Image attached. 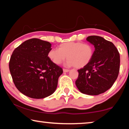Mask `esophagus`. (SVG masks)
<instances>
[{
	"instance_id": "esophagus-1",
	"label": "esophagus",
	"mask_w": 129,
	"mask_h": 129,
	"mask_svg": "<svg viewBox=\"0 0 129 129\" xmlns=\"http://www.w3.org/2000/svg\"><path fill=\"white\" fill-rule=\"evenodd\" d=\"M70 71V70H66V69H63V72H68Z\"/></svg>"
}]
</instances>
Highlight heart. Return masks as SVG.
Segmentation results:
<instances>
[{"label":"heart","instance_id":"obj_1","mask_svg":"<svg viewBox=\"0 0 129 129\" xmlns=\"http://www.w3.org/2000/svg\"><path fill=\"white\" fill-rule=\"evenodd\" d=\"M94 48L89 43L69 42L61 43L58 49H52L48 52V57L54 64L59 65L68 58L66 65L81 68L89 64L93 58Z\"/></svg>","mask_w":129,"mask_h":129}]
</instances>
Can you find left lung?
Here are the masks:
<instances>
[{"instance_id":"8db88e82","label":"left lung","mask_w":129,"mask_h":129,"mask_svg":"<svg viewBox=\"0 0 129 129\" xmlns=\"http://www.w3.org/2000/svg\"><path fill=\"white\" fill-rule=\"evenodd\" d=\"M86 40L95 47L93 58L89 64L79 70L75 81L81 93L97 95L112 87L118 76L120 55L111 42L99 36H90Z\"/></svg>"}]
</instances>
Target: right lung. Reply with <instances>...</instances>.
Returning a JSON list of instances; mask_svg holds the SVG:
<instances>
[{"label":"right lung","instance_id":"obj_1","mask_svg":"<svg viewBox=\"0 0 129 129\" xmlns=\"http://www.w3.org/2000/svg\"><path fill=\"white\" fill-rule=\"evenodd\" d=\"M49 42L36 38L26 40L15 49L9 69L17 89L32 99H44L55 91L62 69L48 57Z\"/></svg>","mask_w":129,"mask_h":129}]
</instances>
